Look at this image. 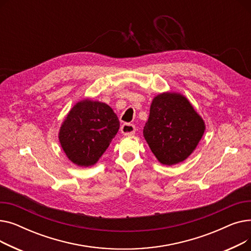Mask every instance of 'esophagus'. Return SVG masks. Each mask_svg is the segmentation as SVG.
Instances as JSON below:
<instances>
[{"instance_id": "obj_1", "label": "esophagus", "mask_w": 251, "mask_h": 251, "mask_svg": "<svg viewBox=\"0 0 251 251\" xmlns=\"http://www.w3.org/2000/svg\"><path fill=\"white\" fill-rule=\"evenodd\" d=\"M135 126L133 124H130V123H124L121 126V132L124 135H131V134H134L135 133Z\"/></svg>"}]
</instances>
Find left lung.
<instances>
[{
	"mask_svg": "<svg viewBox=\"0 0 251 251\" xmlns=\"http://www.w3.org/2000/svg\"><path fill=\"white\" fill-rule=\"evenodd\" d=\"M204 130L202 118L185 97L164 92L152 100L143 136L157 161L173 166L193 152Z\"/></svg>",
	"mask_w": 251,
	"mask_h": 251,
	"instance_id": "1",
	"label": "left lung"
}]
</instances>
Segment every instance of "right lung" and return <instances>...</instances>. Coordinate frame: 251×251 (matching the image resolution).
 I'll use <instances>...</instances> for the list:
<instances>
[{
  "instance_id": "right-lung-1",
  "label": "right lung",
  "mask_w": 251,
  "mask_h": 251,
  "mask_svg": "<svg viewBox=\"0 0 251 251\" xmlns=\"http://www.w3.org/2000/svg\"><path fill=\"white\" fill-rule=\"evenodd\" d=\"M119 127L120 122L110 105L85 99L78 101L65 118L59 140L72 163L89 167L109 148Z\"/></svg>"
}]
</instances>
